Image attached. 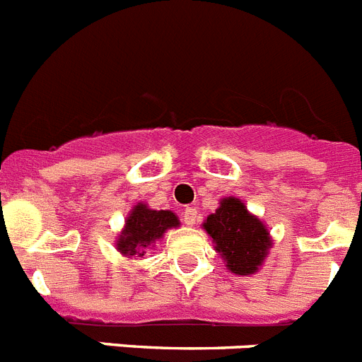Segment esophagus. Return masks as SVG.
I'll return each instance as SVG.
<instances>
[{"mask_svg": "<svg viewBox=\"0 0 362 362\" xmlns=\"http://www.w3.org/2000/svg\"><path fill=\"white\" fill-rule=\"evenodd\" d=\"M196 217H197V209H194V206H187L183 212V221L187 223V225H194L196 223Z\"/></svg>", "mask_w": 362, "mask_h": 362, "instance_id": "obj_1", "label": "esophagus"}]
</instances>
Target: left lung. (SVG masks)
<instances>
[{"label":"left lung","mask_w":362,"mask_h":362,"mask_svg":"<svg viewBox=\"0 0 362 362\" xmlns=\"http://www.w3.org/2000/svg\"><path fill=\"white\" fill-rule=\"evenodd\" d=\"M204 230L216 243L226 267L239 276H250L267 257L272 241L264 225L235 197L221 201L216 214L206 217Z\"/></svg>","instance_id":"8db88e82"}]
</instances>
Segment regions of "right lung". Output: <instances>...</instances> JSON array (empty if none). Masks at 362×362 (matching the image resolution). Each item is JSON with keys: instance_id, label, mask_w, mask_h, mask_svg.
I'll list each match as a JSON object with an SVG mask.
<instances>
[{"instance_id": "1", "label": "right lung", "mask_w": 362, "mask_h": 362, "mask_svg": "<svg viewBox=\"0 0 362 362\" xmlns=\"http://www.w3.org/2000/svg\"><path fill=\"white\" fill-rule=\"evenodd\" d=\"M179 221L175 214L168 210H152L146 204L134 206L132 214L127 219L123 235L117 241V250L123 255H139L145 254L152 243L163 238V233L172 226H177Z\"/></svg>"}]
</instances>
